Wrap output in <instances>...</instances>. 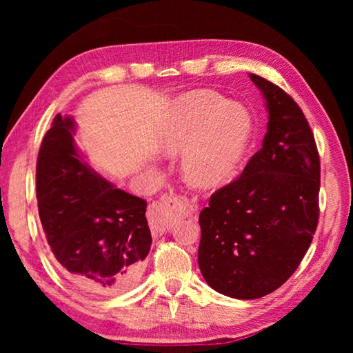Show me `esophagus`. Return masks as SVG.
<instances>
[{
    "instance_id": "1",
    "label": "esophagus",
    "mask_w": 353,
    "mask_h": 353,
    "mask_svg": "<svg viewBox=\"0 0 353 353\" xmlns=\"http://www.w3.org/2000/svg\"><path fill=\"white\" fill-rule=\"evenodd\" d=\"M198 207L191 205L183 196H166L162 201L157 202L149 212V221H151V229L154 235H162L170 229L172 216H188L193 214Z\"/></svg>"
}]
</instances>
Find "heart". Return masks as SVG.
Returning a JSON list of instances; mask_svg holds the SVG:
<instances>
[{
	"mask_svg": "<svg viewBox=\"0 0 353 353\" xmlns=\"http://www.w3.org/2000/svg\"><path fill=\"white\" fill-rule=\"evenodd\" d=\"M252 137V119L241 105L207 90L179 97L160 134V148L181 155L185 179L210 188L232 181Z\"/></svg>",
	"mask_w": 353,
	"mask_h": 353,
	"instance_id": "heart-1",
	"label": "heart"
}]
</instances>
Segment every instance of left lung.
<instances>
[{
    "label": "left lung",
    "instance_id": "obj_1",
    "mask_svg": "<svg viewBox=\"0 0 353 353\" xmlns=\"http://www.w3.org/2000/svg\"><path fill=\"white\" fill-rule=\"evenodd\" d=\"M266 101L268 130L234 182L199 214V270L214 291L259 299L301 265L319 218L321 165L301 107L276 83L249 73Z\"/></svg>",
    "mask_w": 353,
    "mask_h": 353
}]
</instances>
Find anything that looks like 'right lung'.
<instances>
[{
	"instance_id": "right-lung-1",
	"label": "right lung",
	"mask_w": 353,
	"mask_h": 353,
	"mask_svg": "<svg viewBox=\"0 0 353 353\" xmlns=\"http://www.w3.org/2000/svg\"><path fill=\"white\" fill-rule=\"evenodd\" d=\"M74 134V119L59 113L41 141L35 174L40 221L65 277L90 294H118L137 282L151 249L146 201L98 174Z\"/></svg>"
}]
</instances>
